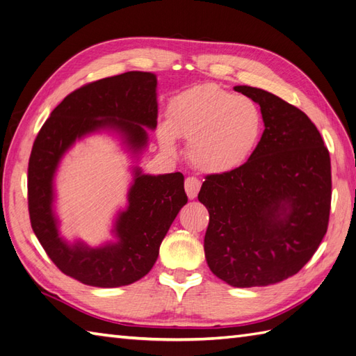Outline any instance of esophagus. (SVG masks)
I'll use <instances>...</instances> for the list:
<instances>
[{"instance_id":"34e87169","label":"esophagus","mask_w":356,"mask_h":356,"mask_svg":"<svg viewBox=\"0 0 356 356\" xmlns=\"http://www.w3.org/2000/svg\"><path fill=\"white\" fill-rule=\"evenodd\" d=\"M184 187H186V193L188 199H195L199 193V190H201V181L195 177H187Z\"/></svg>"}]
</instances>
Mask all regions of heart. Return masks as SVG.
I'll return each mask as SVG.
<instances>
[{"instance_id": "b5f03b06", "label": "heart", "mask_w": 356, "mask_h": 356, "mask_svg": "<svg viewBox=\"0 0 356 356\" xmlns=\"http://www.w3.org/2000/svg\"><path fill=\"white\" fill-rule=\"evenodd\" d=\"M263 133V111L254 99L202 84L170 101L168 122L159 125L157 138L168 155L177 154V137L188 140V159L197 170L225 175L245 166Z\"/></svg>"}]
</instances>
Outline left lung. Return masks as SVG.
I'll use <instances>...</instances> for the list:
<instances>
[{
  "mask_svg": "<svg viewBox=\"0 0 356 356\" xmlns=\"http://www.w3.org/2000/svg\"><path fill=\"white\" fill-rule=\"evenodd\" d=\"M234 90L258 104L264 133L245 166L202 183L197 199L210 214L205 259L232 287H264L296 275L325 237L331 159L298 107L250 86Z\"/></svg>",
  "mask_w": 356,
  "mask_h": 356,
  "instance_id": "obj_1",
  "label": "left lung"
}]
</instances>
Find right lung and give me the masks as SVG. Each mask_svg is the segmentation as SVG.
Wrapping results in <instances>:
<instances>
[{
    "label": "right lung",
    "mask_w": 356,
    "mask_h": 356,
    "mask_svg": "<svg viewBox=\"0 0 356 356\" xmlns=\"http://www.w3.org/2000/svg\"><path fill=\"white\" fill-rule=\"evenodd\" d=\"M157 75L125 72L72 92L51 113L34 140L29 161L31 228L48 257L65 275L86 285L113 289L148 273L160 245L187 204L181 172L151 175L138 166L148 146V129L157 128ZM107 132L134 160L127 205L113 221V238L89 247L59 234L55 211V175L67 151L83 138Z\"/></svg>",
    "instance_id": "1"
}]
</instances>
